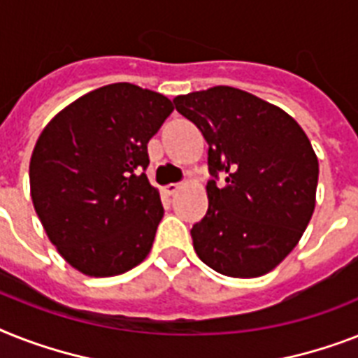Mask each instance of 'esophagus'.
Segmentation results:
<instances>
[{
    "mask_svg": "<svg viewBox=\"0 0 358 358\" xmlns=\"http://www.w3.org/2000/svg\"><path fill=\"white\" fill-rule=\"evenodd\" d=\"M180 187H182V185H180V184H169V185H165V187H164V193H165V194H169V196H173V194L176 193V191H178Z\"/></svg>",
    "mask_w": 358,
    "mask_h": 358,
    "instance_id": "1",
    "label": "esophagus"
}]
</instances>
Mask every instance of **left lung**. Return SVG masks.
<instances>
[{
  "instance_id": "obj_1",
  "label": "left lung",
  "mask_w": 358,
  "mask_h": 358,
  "mask_svg": "<svg viewBox=\"0 0 358 358\" xmlns=\"http://www.w3.org/2000/svg\"><path fill=\"white\" fill-rule=\"evenodd\" d=\"M173 103L209 147L213 178L208 211L191 229L194 252L219 274H266L298 245L315 211L318 158L309 138L289 113L231 86Z\"/></svg>"
}]
</instances>
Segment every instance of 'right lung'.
<instances>
[{"mask_svg": "<svg viewBox=\"0 0 358 358\" xmlns=\"http://www.w3.org/2000/svg\"><path fill=\"white\" fill-rule=\"evenodd\" d=\"M174 110L130 83L108 84L58 112L34 145L29 180L58 254L94 278L123 274L149 255L164 206L149 184L147 143Z\"/></svg>", "mask_w": 358, "mask_h": 358, "instance_id": "1", "label": "right lung"}]
</instances>
